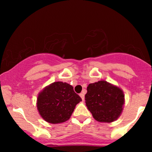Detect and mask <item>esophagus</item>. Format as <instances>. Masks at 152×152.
<instances>
[{"label":"esophagus","mask_w":152,"mask_h":152,"mask_svg":"<svg viewBox=\"0 0 152 152\" xmlns=\"http://www.w3.org/2000/svg\"><path fill=\"white\" fill-rule=\"evenodd\" d=\"M80 96H81V98L82 99V101H84V99H85V96H84V94L83 93H81L80 94Z\"/></svg>","instance_id":"esophagus-1"}]
</instances>
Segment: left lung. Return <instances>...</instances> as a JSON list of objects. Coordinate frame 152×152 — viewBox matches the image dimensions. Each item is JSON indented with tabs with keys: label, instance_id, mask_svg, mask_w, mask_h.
I'll use <instances>...</instances> for the list:
<instances>
[{
	"label": "left lung",
	"instance_id": "left-lung-1",
	"mask_svg": "<svg viewBox=\"0 0 152 152\" xmlns=\"http://www.w3.org/2000/svg\"><path fill=\"white\" fill-rule=\"evenodd\" d=\"M85 100L87 108L96 121L110 123L121 114L124 95L118 87L105 81H99L88 85Z\"/></svg>",
	"mask_w": 152,
	"mask_h": 152
}]
</instances>
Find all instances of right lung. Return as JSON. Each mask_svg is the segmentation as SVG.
I'll use <instances>...</instances> for the list:
<instances>
[{
    "mask_svg": "<svg viewBox=\"0 0 152 152\" xmlns=\"http://www.w3.org/2000/svg\"><path fill=\"white\" fill-rule=\"evenodd\" d=\"M81 98L67 83L54 82L38 94L37 108L45 121L51 124L67 121Z\"/></svg>",
    "mask_w": 152,
    "mask_h": 152,
    "instance_id": "obj_1",
    "label": "right lung"
}]
</instances>
